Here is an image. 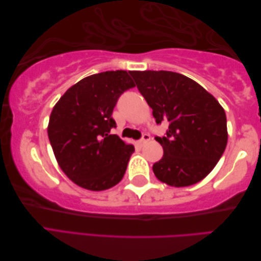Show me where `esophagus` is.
Here are the masks:
<instances>
[{
	"instance_id": "esophagus-1",
	"label": "esophagus",
	"mask_w": 261,
	"mask_h": 261,
	"mask_svg": "<svg viewBox=\"0 0 261 261\" xmlns=\"http://www.w3.org/2000/svg\"><path fill=\"white\" fill-rule=\"evenodd\" d=\"M149 140H150V136L145 134V135H143V136L141 137V139H140L139 141H138V143H139L140 146H142V145H145V143H146L147 141H149Z\"/></svg>"
}]
</instances>
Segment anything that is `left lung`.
<instances>
[{"label": "left lung", "mask_w": 261, "mask_h": 261, "mask_svg": "<svg viewBox=\"0 0 261 261\" xmlns=\"http://www.w3.org/2000/svg\"><path fill=\"white\" fill-rule=\"evenodd\" d=\"M152 109L156 123L168 121L156 140L164 156L154 163L157 178L175 187L196 184L218 164L228 142L226 116L215 97L188 77L167 70L130 71Z\"/></svg>", "instance_id": "1"}]
</instances>
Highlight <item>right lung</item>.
<instances>
[{
	"label": "right lung",
	"instance_id": "right-lung-1",
	"mask_svg": "<svg viewBox=\"0 0 261 261\" xmlns=\"http://www.w3.org/2000/svg\"><path fill=\"white\" fill-rule=\"evenodd\" d=\"M136 84L125 70L83 79L53 109L48 137L59 167L76 185L104 191L123 178L135 147L116 135L112 118L119 97Z\"/></svg>",
	"mask_w": 261,
	"mask_h": 261
}]
</instances>
